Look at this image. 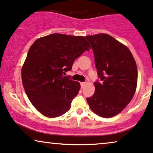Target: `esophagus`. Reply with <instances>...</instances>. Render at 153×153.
Returning <instances> with one entry per match:
<instances>
[{
    "mask_svg": "<svg viewBox=\"0 0 153 153\" xmlns=\"http://www.w3.org/2000/svg\"><path fill=\"white\" fill-rule=\"evenodd\" d=\"M85 84H86V82H80V86H81V88H84L85 85Z\"/></svg>",
    "mask_w": 153,
    "mask_h": 153,
    "instance_id": "1",
    "label": "esophagus"
}]
</instances>
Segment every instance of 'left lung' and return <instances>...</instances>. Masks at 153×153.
<instances>
[{
	"mask_svg": "<svg viewBox=\"0 0 153 153\" xmlns=\"http://www.w3.org/2000/svg\"><path fill=\"white\" fill-rule=\"evenodd\" d=\"M85 38L92 46L101 80L94 83V93L87 101L97 115L112 117L122 111L134 95L138 80L136 61L130 50L109 34Z\"/></svg>",
	"mask_w": 153,
	"mask_h": 153,
	"instance_id": "obj_1",
	"label": "left lung"
}]
</instances>
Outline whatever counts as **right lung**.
Here are the masks:
<instances>
[{
    "instance_id": "1",
    "label": "right lung",
    "mask_w": 153,
    "mask_h": 153,
    "mask_svg": "<svg viewBox=\"0 0 153 153\" xmlns=\"http://www.w3.org/2000/svg\"><path fill=\"white\" fill-rule=\"evenodd\" d=\"M90 44L82 36L52 34L39 38L29 49L22 68L25 91L42 114L55 118L70 109L80 83L63 76Z\"/></svg>"
}]
</instances>
